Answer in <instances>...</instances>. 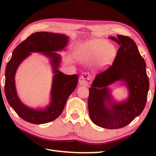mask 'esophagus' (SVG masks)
Instances as JSON below:
<instances>
[{
	"label": "esophagus",
	"mask_w": 156,
	"mask_h": 156,
	"mask_svg": "<svg viewBox=\"0 0 156 156\" xmlns=\"http://www.w3.org/2000/svg\"><path fill=\"white\" fill-rule=\"evenodd\" d=\"M92 81L90 75L88 73H83L79 78V83L81 85L88 86Z\"/></svg>",
	"instance_id": "34e87169"
}]
</instances>
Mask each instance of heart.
<instances>
[{"label":"heart","mask_w":156,"mask_h":156,"mask_svg":"<svg viewBox=\"0 0 156 156\" xmlns=\"http://www.w3.org/2000/svg\"><path fill=\"white\" fill-rule=\"evenodd\" d=\"M116 55L115 47L105 40H95L80 47L78 51L79 58L89 62L96 59L98 68H105L109 65Z\"/></svg>","instance_id":"1"}]
</instances>
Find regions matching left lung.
Returning a JSON list of instances; mask_svg holds the SVG:
<instances>
[{
  "label": "left lung",
  "mask_w": 156,
  "mask_h": 156,
  "mask_svg": "<svg viewBox=\"0 0 156 156\" xmlns=\"http://www.w3.org/2000/svg\"><path fill=\"white\" fill-rule=\"evenodd\" d=\"M120 45L111 66L97 75L89 88L88 100L90 119L103 128L119 129L128 125L144 110L147 100L149 80L146 63L137 46L129 37H108ZM116 81L129 89V97L116 102L108 86Z\"/></svg>",
  "instance_id": "1"
}]
</instances>
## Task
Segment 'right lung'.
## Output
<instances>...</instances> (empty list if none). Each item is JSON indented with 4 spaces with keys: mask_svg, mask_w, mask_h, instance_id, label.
I'll list each match as a JSON object with an SVG mask.
<instances>
[{
    "mask_svg": "<svg viewBox=\"0 0 156 156\" xmlns=\"http://www.w3.org/2000/svg\"><path fill=\"white\" fill-rule=\"evenodd\" d=\"M68 41L69 37L65 34L37 32L32 34L13 50L6 65L4 90L8 103L22 119L34 124H45L57 119L63 111L68 98L78 83L77 74L66 75L58 69L62 57L56 52L64 49ZM32 52H40L49 58L54 74L50 104L43 109H33L25 105L16 90L15 76L17 68Z\"/></svg>",
    "mask_w": 156,
    "mask_h": 156,
    "instance_id": "1",
    "label": "right lung"
}]
</instances>
